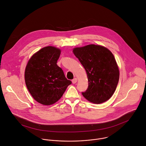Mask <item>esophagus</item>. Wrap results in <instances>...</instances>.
<instances>
[{
    "instance_id": "obj_1",
    "label": "esophagus",
    "mask_w": 146,
    "mask_h": 146,
    "mask_svg": "<svg viewBox=\"0 0 146 146\" xmlns=\"http://www.w3.org/2000/svg\"><path fill=\"white\" fill-rule=\"evenodd\" d=\"M77 82V78H74L72 80L73 84H75V83H76Z\"/></svg>"
}]
</instances>
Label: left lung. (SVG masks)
I'll list each match as a JSON object with an SVG mask.
<instances>
[{"label":"left lung","mask_w":146,"mask_h":146,"mask_svg":"<svg viewBox=\"0 0 146 146\" xmlns=\"http://www.w3.org/2000/svg\"><path fill=\"white\" fill-rule=\"evenodd\" d=\"M73 52L84 68L88 87L82 95L89 102L100 104L114 94L119 71L112 52L106 47L95 44L75 47Z\"/></svg>","instance_id":"obj_1"}]
</instances>
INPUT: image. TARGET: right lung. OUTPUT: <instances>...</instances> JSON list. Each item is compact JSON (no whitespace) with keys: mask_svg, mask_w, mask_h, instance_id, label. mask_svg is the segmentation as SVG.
<instances>
[{"mask_svg":"<svg viewBox=\"0 0 146 146\" xmlns=\"http://www.w3.org/2000/svg\"><path fill=\"white\" fill-rule=\"evenodd\" d=\"M60 52L54 46L43 47L30 58L26 66L27 87L33 99L43 105L58 102L72 83L56 64Z\"/></svg>","mask_w":146,"mask_h":146,"instance_id":"obj_1","label":"right lung"}]
</instances>
